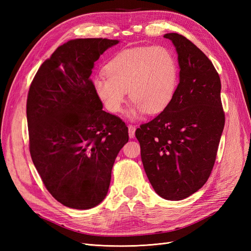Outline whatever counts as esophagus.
<instances>
[{
  "label": "esophagus",
  "mask_w": 251,
  "mask_h": 251,
  "mask_svg": "<svg viewBox=\"0 0 251 251\" xmlns=\"http://www.w3.org/2000/svg\"><path fill=\"white\" fill-rule=\"evenodd\" d=\"M128 136H130V138H134L135 137V131H136V126H132V125H128Z\"/></svg>",
  "instance_id": "34e87169"
}]
</instances>
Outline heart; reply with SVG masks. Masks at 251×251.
Segmentation results:
<instances>
[{
	"label": "heart",
	"instance_id": "heart-1",
	"mask_svg": "<svg viewBox=\"0 0 251 251\" xmlns=\"http://www.w3.org/2000/svg\"><path fill=\"white\" fill-rule=\"evenodd\" d=\"M93 79L96 95L108 111L123 110L126 92L133 102L128 115H154L168 107L178 85V65L164 47H137L118 53Z\"/></svg>",
	"mask_w": 251,
	"mask_h": 251
}]
</instances>
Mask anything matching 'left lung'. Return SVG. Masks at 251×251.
<instances>
[{
  "label": "left lung",
  "instance_id": "left-lung-1",
  "mask_svg": "<svg viewBox=\"0 0 251 251\" xmlns=\"http://www.w3.org/2000/svg\"><path fill=\"white\" fill-rule=\"evenodd\" d=\"M180 67L179 83L163 112L135 132L149 181L163 199L178 201L206 183L216 161L225 114L221 80L204 53L178 33H166Z\"/></svg>",
  "mask_w": 251,
  "mask_h": 251
}]
</instances>
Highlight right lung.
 <instances>
[{
    "label": "right lung",
    "instance_id": "1",
    "mask_svg": "<svg viewBox=\"0 0 251 251\" xmlns=\"http://www.w3.org/2000/svg\"><path fill=\"white\" fill-rule=\"evenodd\" d=\"M119 41L76 39L45 60L27 97L29 150L43 183L59 203L89 209L108 194L127 126L102 110L90 79L94 63Z\"/></svg>",
    "mask_w": 251,
    "mask_h": 251
}]
</instances>
